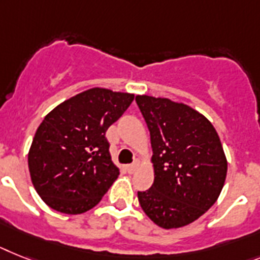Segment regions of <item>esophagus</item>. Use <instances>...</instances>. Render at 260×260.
Masks as SVG:
<instances>
[{
    "label": "esophagus",
    "instance_id": "obj_1",
    "mask_svg": "<svg viewBox=\"0 0 260 260\" xmlns=\"http://www.w3.org/2000/svg\"><path fill=\"white\" fill-rule=\"evenodd\" d=\"M138 167H139V162L138 160H135L134 164L127 165V166H126V171H127L128 174H134L135 171L138 170Z\"/></svg>",
    "mask_w": 260,
    "mask_h": 260
}]
</instances>
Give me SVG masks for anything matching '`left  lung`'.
Here are the masks:
<instances>
[{
  "label": "left lung",
  "mask_w": 260,
  "mask_h": 260,
  "mask_svg": "<svg viewBox=\"0 0 260 260\" xmlns=\"http://www.w3.org/2000/svg\"><path fill=\"white\" fill-rule=\"evenodd\" d=\"M150 132L154 183L138 191L145 214L162 229L187 226L216 202L227 159L211 122L169 98L135 96Z\"/></svg>",
  "instance_id": "left-lung-1"
}]
</instances>
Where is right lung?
I'll return each mask as SVG.
<instances>
[{"label": "right lung", "mask_w": 260, "mask_h": 260, "mask_svg": "<svg viewBox=\"0 0 260 260\" xmlns=\"http://www.w3.org/2000/svg\"><path fill=\"white\" fill-rule=\"evenodd\" d=\"M133 100L134 94L93 87L44 118L27 164L31 183L49 207L77 215L100 203L119 175L105 134Z\"/></svg>", "instance_id": "right-lung-1"}]
</instances>
